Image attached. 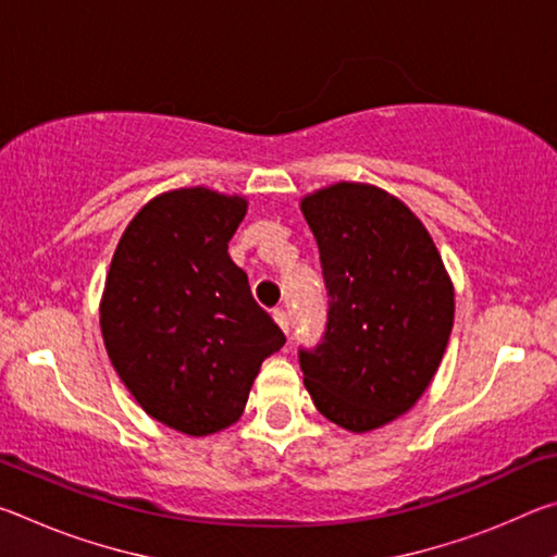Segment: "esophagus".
<instances>
[{
	"mask_svg": "<svg viewBox=\"0 0 557 557\" xmlns=\"http://www.w3.org/2000/svg\"><path fill=\"white\" fill-rule=\"evenodd\" d=\"M272 317H275V322L282 326V332L289 334V314L285 312V309L275 307V309H272Z\"/></svg>",
	"mask_w": 557,
	"mask_h": 557,
	"instance_id": "34e87169",
	"label": "esophagus"
}]
</instances>
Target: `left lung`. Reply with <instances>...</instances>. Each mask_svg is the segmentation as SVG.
I'll list each match as a JSON object with an SVG mask.
<instances>
[{"instance_id": "obj_1", "label": "left lung", "mask_w": 557, "mask_h": 557, "mask_svg": "<svg viewBox=\"0 0 557 557\" xmlns=\"http://www.w3.org/2000/svg\"><path fill=\"white\" fill-rule=\"evenodd\" d=\"M329 295L322 342L299 346L317 410L351 432L408 412L445 354L455 292L435 243L408 206L366 184L301 201Z\"/></svg>"}]
</instances>
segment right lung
<instances>
[{
	"label": "right lung",
	"instance_id": "right-lung-1",
	"mask_svg": "<svg viewBox=\"0 0 557 557\" xmlns=\"http://www.w3.org/2000/svg\"><path fill=\"white\" fill-rule=\"evenodd\" d=\"M240 196L178 188L127 225L100 326L112 366L154 420L201 437L233 425L260 363L285 346L228 256Z\"/></svg>",
	"mask_w": 557,
	"mask_h": 557
}]
</instances>
